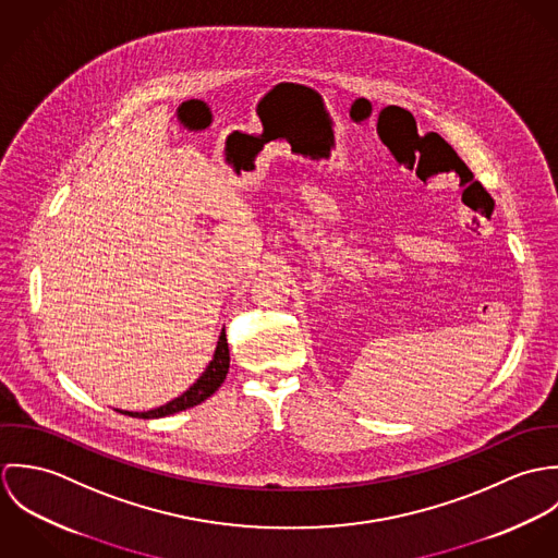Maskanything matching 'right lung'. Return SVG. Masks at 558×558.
Segmentation results:
<instances>
[{"mask_svg":"<svg viewBox=\"0 0 558 558\" xmlns=\"http://www.w3.org/2000/svg\"><path fill=\"white\" fill-rule=\"evenodd\" d=\"M228 369H230V348H228V337H226V328H223L221 335H219L213 361L208 363L204 374L180 398L171 399V401L162 403L159 408H153L148 412H129V410H118V412L135 416V418H160V416L175 414L180 410L193 408V405L202 403L204 399L210 398L223 385V380L228 376Z\"/></svg>","mask_w":558,"mask_h":558,"instance_id":"1","label":"right lung"}]
</instances>
